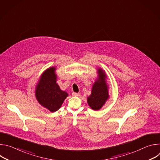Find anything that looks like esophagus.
I'll return each instance as SVG.
<instances>
[{"mask_svg": "<svg viewBox=\"0 0 160 160\" xmlns=\"http://www.w3.org/2000/svg\"><path fill=\"white\" fill-rule=\"evenodd\" d=\"M72 96H80V94L77 93V92H72Z\"/></svg>", "mask_w": 160, "mask_h": 160, "instance_id": "obj_1", "label": "esophagus"}]
</instances>
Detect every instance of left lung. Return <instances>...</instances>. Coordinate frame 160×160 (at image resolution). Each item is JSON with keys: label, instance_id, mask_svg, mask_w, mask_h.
I'll return each instance as SVG.
<instances>
[{"label": "left lung", "instance_id": "obj_1", "mask_svg": "<svg viewBox=\"0 0 160 160\" xmlns=\"http://www.w3.org/2000/svg\"><path fill=\"white\" fill-rule=\"evenodd\" d=\"M98 71L99 79L94 83L92 89V93L87 98L88 105L94 110L100 109L109 97L104 72L101 69Z\"/></svg>", "mask_w": 160, "mask_h": 160}]
</instances>
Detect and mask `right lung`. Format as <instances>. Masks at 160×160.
<instances>
[{
  "instance_id": "1",
  "label": "right lung",
  "mask_w": 160,
  "mask_h": 160,
  "mask_svg": "<svg viewBox=\"0 0 160 160\" xmlns=\"http://www.w3.org/2000/svg\"><path fill=\"white\" fill-rule=\"evenodd\" d=\"M54 71L55 68H50L42 74L35 91L38 102L51 112L58 111L68 96L56 83Z\"/></svg>"
}]
</instances>
